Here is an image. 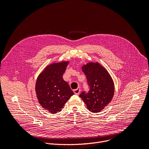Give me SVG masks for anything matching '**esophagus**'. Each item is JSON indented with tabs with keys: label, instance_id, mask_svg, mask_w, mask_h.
I'll use <instances>...</instances> for the list:
<instances>
[{
	"label": "esophagus",
	"instance_id": "obj_1",
	"mask_svg": "<svg viewBox=\"0 0 149 149\" xmlns=\"http://www.w3.org/2000/svg\"><path fill=\"white\" fill-rule=\"evenodd\" d=\"M80 91H81V89H80L79 87H78L77 89L74 90V93H75L76 95H78V94H79Z\"/></svg>",
	"mask_w": 149,
	"mask_h": 149
}]
</instances>
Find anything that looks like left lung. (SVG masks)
<instances>
[{
    "instance_id": "1",
    "label": "left lung",
    "mask_w": 149,
    "mask_h": 149,
    "mask_svg": "<svg viewBox=\"0 0 149 149\" xmlns=\"http://www.w3.org/2000/svg\"><path fill=\"white\" fill-rule=\"evenodd\" d=\"M82 70L87 77L90 90L88 92H82L79 97L90 111L98 113L113 97V81L107 71L97 62H90L84 65Z\"/></svg>"
}]
</instances>
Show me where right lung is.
Here are the masks:
<instances>
[{"label": "right lung", "mask_w": 149, "mask_h": 149, "mask_svg": "<svg viewBox=\"0 0 149 149\" xmlns=\"http://www.w3.org/2000/svg\"><path fill=\"white\" fill-rule=\"evenodd\" d=\"M68 62L54 63L48 66L38 77L35 91L38 101L52 114L61 111L63 105L74 94L68 82L63 80Z\"/></svg>", "instance_id": "right-lung-1"}]
</instances>
